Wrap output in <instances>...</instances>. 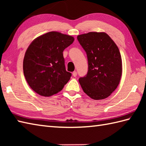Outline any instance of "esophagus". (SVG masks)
I'll return each mask as SVG.
<instances>
[{
  "mask_svg": "<svg viewBox=\"0 0 146 146\" xmlns=\"http://www.w3.org/2000/svg\"><path fill=\"white\" fill-rule=\"evenodd\" d=\"M72 75L74 77H76L77 76V72H76V71H73Z\"/></svg>",
  "mask_w": 146,
  "mask_h": 146,
  "instance_id": "esophagus-1",
  "label": "esophagus"
}]
</instances>
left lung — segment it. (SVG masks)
<instances>
[{"label": "left lung", "mask_w": 146, "mask_h": 146, "mask_svg": "<svg viewBox=\"0 0 146 146\" xmlns=\"http://www.w3.org/2000/svg\"><path fill=\"white\" fill-rule=\"evenodd\" d=\"M87 56V74L79 78L83 92L94 100L106 98L119 85L122 76L119 49L105 33L90 32L77 37Z\"/></svg>", "instance_id": "8db88e82"}]
</instances>
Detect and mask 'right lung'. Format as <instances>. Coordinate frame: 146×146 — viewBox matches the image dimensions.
Returning <instances> with one entry per match:
<instances>
[{
	"label": "right lung",
	"mask_w": 146,
	"mask_h": 146,
	"mask_svg": "<svg viewBox=\"0 0 146 146\" xmlns=\"http://www.w3.org/2000/svg\"><path fill=\"white\" fill-rule=\"evenodd\" d=\"M74 41L72 36L51 31L31 43L23 61L24 75L37 94L49 97L62 90L71 73L65 68L63 52Z\"/></svg>",
	"instance_id": "1"
}]
</instances>
